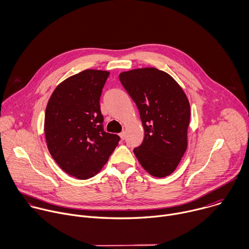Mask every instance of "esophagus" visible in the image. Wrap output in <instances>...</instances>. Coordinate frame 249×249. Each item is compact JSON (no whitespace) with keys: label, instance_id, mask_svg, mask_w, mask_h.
Instances as JSON below:
<instances>
[{"label":"esophagus","instance_id":"34e87169","mask_svg":"<svg viewBox=\"0 0 249 249\" xmlns=\"http://www.w3.org/2000/svg\"><path fill=\"white\" fill-rule=\"evenodd\" d=\"M119 135H120V137H121L122 139H124V138H125V131H124H124H122Z\"/></svg>","mask_w":249,"mask_h":249}]
</instances>
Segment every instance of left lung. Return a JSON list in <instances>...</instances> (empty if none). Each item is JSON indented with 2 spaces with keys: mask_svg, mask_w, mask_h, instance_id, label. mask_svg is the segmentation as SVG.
<instances>
[{
  "mask_svg": "<svg viewBox=\"0 0 249 249\" xmlns=\"http://www.w3.org/2000/svg\"><path fill=\"white\" fill-rule=\"evenodd\" d=\"M120 81L135 103L144 139L133 152L151 176L164 178L178 167L187 147L190 106L177 81L155 68L120 73Z\"/></svg>",
  "mask_w": 249,
  "mask_h": 249,
  "instance_id": "left-lung-1",
  "label": "left lung"
}]
</instances>
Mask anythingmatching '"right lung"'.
I'll list each match as a JSON object with an SVG mask.
<instances>
[{"mask_svg":"<svg viewBox=\"0 0 249 249\" xmlns=\"http://www.w3.org/2000/svg\"><path fill=\"white\" fill-rule=\"evenodd\" d=\"M109 74L86 70L67 78L54 90L46 108L49 152L63 171L78 179L100 171L121 139L103 126L100 97Z\"/></svg>","mask_w":249,"mask_h":249,"instance_id":"add662e5","label":"right lung"}]
</instances>
